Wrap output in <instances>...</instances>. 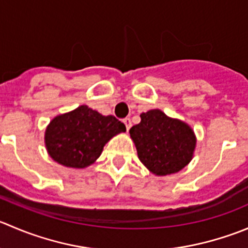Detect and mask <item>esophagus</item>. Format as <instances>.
Returning a JSON list of instances; mask_svg holds the SVG:
<instances>
[{
	"label": "esophagus",
	"instance_id": "1",
	"mask_svg": "<svg viewBox=\"0 0 248 248\" xmlns=\"http://www.w3.org/2000/svg\"><path fill=\"white\" fill-rule=\"evenodd\" d=\"M122 122H124V126H126V129H127V131H128V129L131 128V126H132L131 119H129V117H126V119H124V120H122Z\"/></svg>",
	"mask_w": 248,
	"mask_h": 248
}]
</instances>
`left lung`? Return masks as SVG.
I'll list each match as a JSON object with an SVG mask.
<instances>
[{"instance_id": "obj_1", "label": "left lung", "mask_w": 248, "mask_h": 248, "mask_svg": "<svg viewBox=\"0 0 248 248\" xmlns=\"http://www.w3.org/2000/svg\"><path fill=\"white\" fill-rule=\"evenodd\" d=\"M129 129L138 157L150 172L167 175L179 172L190 162L196 145L193 129L161 110H149Z\"/></svg>"}]
</instances>
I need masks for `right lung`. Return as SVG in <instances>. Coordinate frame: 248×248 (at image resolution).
<instances>
[{
	"instance_id": "add662e5",
	"label": "right lung",
	"mask_w": 248,
	"mask_h": 248,
	"mask_svg": "<svg viewBox=\"0 0 248 248\" xmlns=\"http://www.w3.org/2000/svg\"><path fill=\"white\" fill-rule=\"evenodd\" d=\"M126 131V126L115 116H103L87 105L59 115L46 129L48 154L60 165L85 168L102 154L108 140Z\"/></svg>"
}]
</instances>
